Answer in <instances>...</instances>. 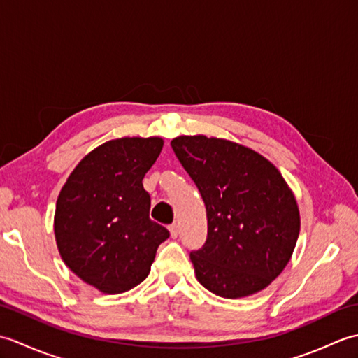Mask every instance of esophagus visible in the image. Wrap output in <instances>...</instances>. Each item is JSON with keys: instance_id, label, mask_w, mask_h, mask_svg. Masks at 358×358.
<instances>
[{"instance_id": "esophagus-1", "label": "esophagus", "mask_w": 358, "mask_h": 358, "mask_svg": "<svg viewBox=\"0 0 358 358\" xmlns=\"http://www.w3.org/2000/svg\"><path fill=\"white\" fill-rule=\"evenodd\" d=\"M169 231H171V237L172 238H177L178 237V224L173 223L169 226Z\"/></svg>"}]
</instances>
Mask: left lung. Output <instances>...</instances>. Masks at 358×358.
I'll list each match as a JSON object with an SVG mask.
<instances>
[{
    "label": "left lung",
    "mask_w": 358,
    "mask_h": 358,
    "mask_svg": "<svg viewBox=\"0 0 358 358\" xmlns=\"http://www.w3.org/2000/svg\"><path fill=\"white\" fill-rule=\"evenodd\" d=\"M206 206L208 237L192 250L196 280L218 296L262 291L291 260L300 232L295 196L255 150L204 135L171 141Z\"/></svg>",
    "instance_id": "left-lung-1"
}]
</instances>
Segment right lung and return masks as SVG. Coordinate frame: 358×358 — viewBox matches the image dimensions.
Masks as SVG:
<instances>
[{
    "mask_svg": "<svg viewBox=\"0 0 358 358\" xmlns=\"http://www.w3.org/2000/svg\"><path fill=\"white\" fill-rule=\"evenodd\" d=\"M162 149L158 136L104 143L81 159L58 195L59 255L75 275L104 294L140 285L169 238V231L149 218L150 195L143 187Z\"/></svg>",
    "mask_w": 358,
    "mask_h": 358,
    "instance_id": "add662e5",
    "label": "right lung"
}]
</instances>
